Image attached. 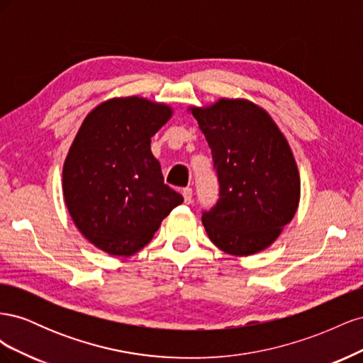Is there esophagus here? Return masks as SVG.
<instances>
[{
  "label": "esophagus",
  "instance_id": "34e87169",
  "mask_svg": "<svg viewBox=\"0 0 363 363\" xmlns=\"http://www.w3.org/2000/svg\"><path fill=\"white\" fill-rule=\"evenodd\" d=\"M182 195H183V199H184V203H186V204H191V203H192V189H191V188L183 189Z\"/></svg>",
  "mask_w": 363,
  "mask_h": 363
}]
</instances>
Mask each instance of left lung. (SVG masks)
<instances>
[{
    "instance_id": "8db88e82",
    "label": "left lung",
    "mask_w": 363,
    "mask_h": 363,
    "mask_svg": "<svg viewBox=\"0 0 363 363\" xmlns=\"http://www.w3.org/2000/svg\"><path fill=\"white\" fill-rule=\"evenodd\" d=\"M188 112L212 150L219 180V200L201 218L208 239L232 256L263 251L300 203V172L286 136L245 98H219Z\"/></svg>"
}]
</instances>
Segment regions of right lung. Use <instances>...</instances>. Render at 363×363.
<instances>
[{"instance_id": "add662e5", "label": "right lung", "mask_w": 363, "mask_h": 363, "mask_svg": "<svg viewBox=\"0 0 363 363\" xmlns=\"http://www.w3.org/2000/svg\"><path fill=\"white\" fill-rule=\"evenodd\" d=\"M172 113L144 96H115L77 131L63 163V199L79 232L107 255H136L183 203L151 152V138Z\"/></svg>"}]
</instances>
